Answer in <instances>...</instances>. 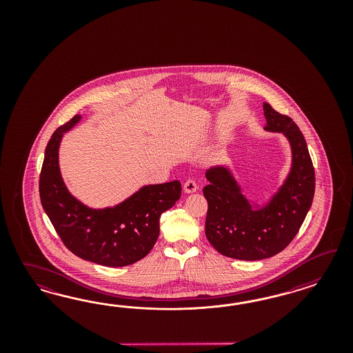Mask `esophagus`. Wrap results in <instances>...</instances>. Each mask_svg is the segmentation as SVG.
Masks as SVG:
<instances>
[{
  "instance_id": "esophagus-1",
  "label": "esophagus",
  "mask_w": 353,
  "mask_h": 353,
  "mask_svg": "<svg viewBox=\"0 0 353 353\" xmlns=\"http://www.w3.org/2000/svg\"><path fill=\"white\" fill-rule=\"evenodd\" d=\"M183 190H185V192H188V194L196 192L198 190V185H196V182L194 181V180H188V181L183 183Z\"/></svg>"
}]
</instances>
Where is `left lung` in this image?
Here are the masks:
<instances>
[{"label":"left lung","instance_id":"obj_1","mask_svg":"<svg viewBox=\"0 0 353 353\" xmlns=\"http://www.w3.org/2000/svg\"><path fill=\"white\" fill-rule=\"evenodd\" d=\"M265 130L289 139L292 161L288 179L270 201L254 207L241 192L229 168L217 165L205 172L208 202L205 236L221 255L238 260H263L289 246L310 211L314 195V168L307 142L292 119L263 105Z\"/></svg>","mask_w":353,"mask_h":353}]
</instances>
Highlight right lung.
<instances>
[{"mask_svg":"<svg viewBox=\"0 0 353 353\" xmlns=\"http://www.w3.org/2000/svg\"><path fill=\"white\" fill-rule=\"evenodd\" d=\"M81 119L75 115L49 139L40 173V199L64 246L76 256L105 267H125L146 256L159 236L161 214L181 196L180 181L148 185L128 199L103 210L86 207L64 185L58 150L64 132Z\"/></svg>","mask_w":353,"mask_h":353,"instance_id":"right-lung-1","label":"right lung"}]
</instances>
